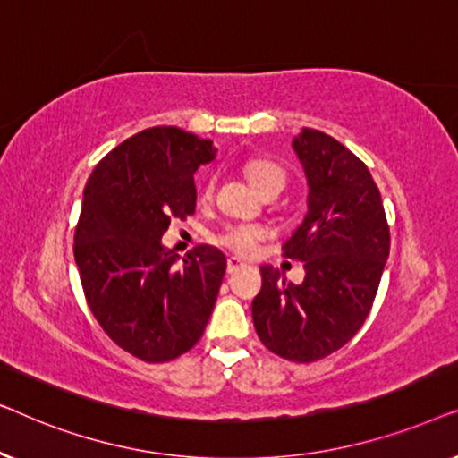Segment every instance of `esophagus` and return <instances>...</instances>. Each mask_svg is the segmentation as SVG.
Listing matches in <instances>:
<instances>
[{"mask_svg":"<svg viewBox=\"0 0 458 458\" xmlns=\"http://www.w3.org/2000/svg\"><path fill=\"white\" fill-rule=\"evenodd\" d=\"M240 268H243V262L240 259H235V256H229L227 259V273L233 275L240 271Z\"/></svg>","mask_w":458,"mask_h":458,"instance_id":"1","label":"esophagus"}]
</instances>
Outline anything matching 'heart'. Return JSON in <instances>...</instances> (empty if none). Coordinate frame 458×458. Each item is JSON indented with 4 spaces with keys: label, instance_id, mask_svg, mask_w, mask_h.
Masks as SVG:
<instances>
[{
    "label": "heart",
    "instance_id": "1",
    "mask_svg": "<svg viewBox=\"0 0 458 458\" xmlns=\"http://www.w3.org/2000/svg\"><path fill=\"white\" fill-rule=\"evenodd\" d=\"M242 171L246 174L250 183H252L254 190L260 191L262 196L271 190L281 191V187L285 183L284 168H281L277 162L268 158H248L242 165ZM212 190H215V181L208 179L202 187V198L208 199L212 196ZM260 240H262V229L256 227V225H243V223L229 225V227H225L216 237V242L221 243L223 248H227L229 252H235L240 256L252 254Z\"/></svg>",
    "mask_w": 458,
    "mask_h": 458
}]
</instances>
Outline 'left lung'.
<instances>
[{
	"label": "left lung",
	"instance_id": "1",
	"mask_svg": "<svg viewBox=\"0 0 458 458\" xmlns=\"http://www.w3.org/2000/svg\"><path fill=\"white\" fill-rule=\"evenodd\" d=\"M293 149L309 179V215L284 243V256L302 262L306 275L293 285L260 267L252 318L271 352L312 362L340 350L365 323L390 254V227L371 173L346 146L304 129Z\"/></svg>",
	"mask_w": 458,
	"mask_h": 458
}]
</instances>
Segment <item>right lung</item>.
I'll use <instances>...</instances> for the list:
<instances>
[{"mask_svg":"<svg viewBox=\"0 0 458 458\" xmlns=\"http://www.w3.org/2000/svg\"><path fill=\"white\" fill-rule=\"evenodd\" d=\"M215 158L208 140L179 127L135 133L104 156L74 229L85 300L106 335L146 362L185 354L202 337L227 259L196 246L181 265L162 248L174 218L196 210L193 173Z\"/></svg>","mask_w":458,"mask_h":458,"instance_id":"add662e5","label":"right lung"}]
</instances>
